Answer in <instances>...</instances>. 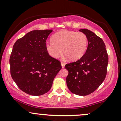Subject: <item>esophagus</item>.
<instances>
[{"label": "esophagus", "instance_id": "esophagus-1", "mask_svg": "<svg viewBox=\"0 0 121 121\" xmlns=\"http://www.w3.org/2000/svg\"><path fill=\"white\" fill-rule=\"evenodd\" d=\"M61 65L62 68H64V67H65V64L64 63V62H61Z\"/></svg>", "mask_w": 121, "mask_h": 121}]
</instances>
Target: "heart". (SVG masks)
Returning a JSON list of instances; mask_svg holds the SVG:
<instances>
[{
	"label": "heart",
	"instance_id": "1",
	"mask_svg": "<svg viewBox=\"0 0 121 121\" xmlns=\"http://www.w3.org/2000/svg\"><path fill=\"white\" fill-rule=\"evenodd\" d=\"M88 43L86 35L82 32L63 30L52 36L51 42L46 43V49L53 59H59L63 52L70 60L77 61L85 54Z\"/></svg>",
	"mask_w": 121,
	"mask_h": 121
}]
</instances>
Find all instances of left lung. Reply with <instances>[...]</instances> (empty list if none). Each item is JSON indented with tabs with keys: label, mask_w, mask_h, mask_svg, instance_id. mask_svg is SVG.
Returning a JSON list of instances; mask_svg holds the SVG:
<instances>
[{
	"label": "left lung",
	"mask_w": 121,
	"mask_h": 121,
	"mask_svg": "<svg viewBox=\"0 0 121 121\" xmlns=\"http://www.w3.org/2000/svg\"><path fill=\"white\" fill-rule=\"evenodd\" d=\"M79 31L86 35L88 47L85 54L79 60L65 65L69 72L66 81L73 94L86 96L94 92L104 81L108 55L102 39L88 29Z\"/></svg>",
	"instance_id": "1"
}]
</instances>
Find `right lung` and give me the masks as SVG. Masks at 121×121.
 Listing matches in <instances>:
<instances>
[{
  "label": "right lung",
  "mask_w": 121,
  "mask_h": 121,
  "mask_svg": "<svg viewBox=\"0 0 121 121\" xmlns=\"http://www.w3.org/2000/svg\"><path fill=\"white\" fill-rule=\"evenodd\" d=\"M52 30H35L18 39L9 59L12 78L20 90L33 96L48 92L61 69L60 62L49 56L46 42Z\"/></svg>",
  "instance_id": "1"
}]
</instances>
